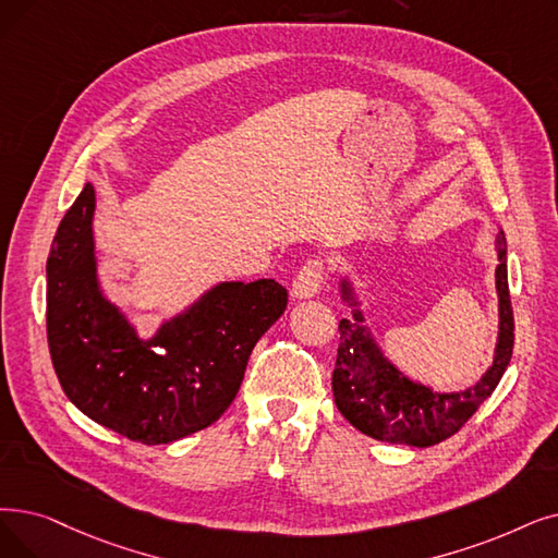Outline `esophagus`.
I'll return each instance as SVG.
<instances>
[{
    "mask_svg": "<svg viewBox=\"0 0 558 558\" xmlns=\"http://www.w3.org/2000/svg\"><path fill=\"white\" fill-rule=\"evenodd\" d=\"M326 271H328V264L324 257L307 259L292 282V294L299 299H310L317 294L326 278Z\"/></svg>",
    "mask_w": 558,
    "mask_h": 558,
    "instance_id": "34e87169",
    "label": "esophagus"
}]
</instances>
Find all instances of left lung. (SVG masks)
<instances>
[{
    "label": "left lung",
    "mask_w": 558,
    "mask_h": 558,
    "mask_svg": "<svg viewBox=\"0 0 558 558\" xmlns=\"http://www.w3.org/2000/svg\"><path fill=\"white\" fill-rule=\"evenodd\" d=\"M497 294H499V339L493 367L483 378L458 395H440L428 387L403 378L390 362H385L372 337L360 326L362 314L353 312V324L339 322V349L332 372L335 403L357 430L369 438L430 447L438 445L465 426L501 380L513 355L515 322L506 274V236L497 232ZM344 296L351 299L344 282Z\"/></svg>",
    "instance_id": "1"
}]
</instances>
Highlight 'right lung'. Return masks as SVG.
Masks as SVG:
<instances>
[{"instance_id": "obj_1", "label": "right lung", "mask_w": 558, "mask_h": 558, "mask_svg": "<svg viewBox=\"0 0 558 558\" xmlns=\"http://www.w3.org/2000/svg\"><path fill=\"white\" fill-rule=\"evenodd\" d=\"M95 189L65 211L47 257V344L65 397L128 440L168 445L234 401L251 351L287 307L276 280L223 282L141 342L95 278Z\"/></svg>"}]
</instances>
